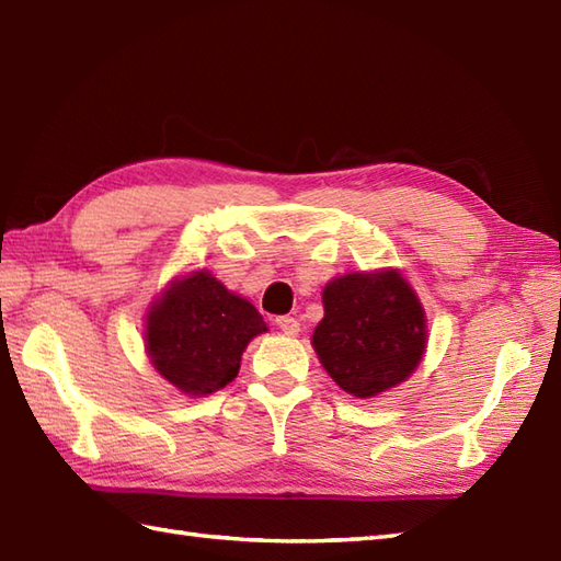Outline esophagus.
Wrapping results in <instances>:
<instances>
[{"instance_id": "esophagus-1", "label": "esophagus", "mask_w": 561, "mask_h": 561, "mask_svg": "<svg viewBox=\"0 0 561 561\" xmlns=\"http://www.w3.org/2000/svg\"><path fill=\"white\" fill-rule=\"evenodd\" d=\"M275 324H277V328H279L284 334H298V330H301V324H298V320L291 318V316L277 318Z\"/></svg>"}]
</instances>
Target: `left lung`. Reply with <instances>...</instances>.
Instances as JSON below:
<instances>
[{"mask_svg":"<svg viewBox=\"0 0 561 561\" xmlns=\"http://www.w3.org/2000/svg\"><path fill=\"white\" fill-rule=\"evenodd\" d=\"M312 346L344 392L370 399L401 385L425 354V310L397 270L351 272L322 291Z\"/></svg>","mask_w":561,"mask_h":561,"instance_id":"left-lung-1","label":"left lung"}]
</instances>
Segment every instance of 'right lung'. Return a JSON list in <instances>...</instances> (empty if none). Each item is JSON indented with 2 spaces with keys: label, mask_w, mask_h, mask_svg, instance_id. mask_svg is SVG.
<instances>
[{
  "label": "right lung",
  "mask_w": 561,
  "mask_h": 561,
  "mask_svg": "<svg viewBox=\"0 0 561 561\" xmlns=\"http://www.w3.org/2000/svg\"><path fill=\"white\" fill-rule=\"evenodd\" d=\"M263 332V316L245 298L198 270L174 279L150 306L146 348L179 392L207 397L239 375L245 346Z\"/></svg>",
  "instance_id": "add662e5"
}]
</instances>
